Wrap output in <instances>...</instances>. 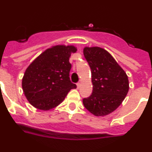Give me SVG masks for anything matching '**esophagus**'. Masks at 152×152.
Segmentation results:
<instances>
[{
    "label": "esophagus",
    "mask_w": 152,
    "mask_h": 152,
    "mask_svg": "<svg viewBox=\"0 0 152 152\" xmlns=\"http://www.w3.org/2000/svg\"><path fill=\"white\" fill-rule=\"evenodd\" d=\"M80 83H77V88H80Z\"/></svg>",
    "instance_id": "34e87169"
}]
</instances>
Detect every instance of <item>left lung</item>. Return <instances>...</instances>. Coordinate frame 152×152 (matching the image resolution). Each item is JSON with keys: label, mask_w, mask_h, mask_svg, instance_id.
Returning <instances> with one entry per match:
<instances>
[{"label": "left lung", "mask_w": 152, "mask_h": 152, "mask_svg": "<svg viewBox=\"0 0 152 152\" xmlns=\"http://www.w3.org/2000/svg\"><path fill=\"white\" fill-rule=\"evenodd\" d=\"M83 52L91 69L93 84L92 94L84 98L83 104L94 116H107L116 110L128 94V76L103 48L86 46Z\"/></svg>", "instance_id": "8db88e82"}]
</instances>
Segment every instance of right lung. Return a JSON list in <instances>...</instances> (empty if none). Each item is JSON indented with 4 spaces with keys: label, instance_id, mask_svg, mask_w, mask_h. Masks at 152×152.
Returning a JSON list of instances; mask_svg holds the SVG:
<instances>
[{
    "label": "right lung",
    "instance_id": "right-lung-1",
    "mask_svg": "<svg viewBox=\"0 0 152 152\" xmlns=\"http://www.w3.org/2000/svg\"><path fill=\"white\" fill-rule=\"evenodd\" d=\"M76 52L73 45H53L31 62L22 79L23 91L31 105L40 110H52L77 88L69 77V58Z\"/></svg>",
    "mask_w": 152,
    "mask_h": 152
}]
</instances>
